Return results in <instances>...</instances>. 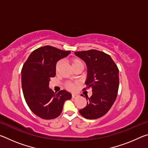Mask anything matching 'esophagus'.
Listing matches in <instances>:
<instances>
[{"label": "esophagus", "mask_w": 148, "mask_h": 148, "mask_svg": "<svg viewBox=\"0 0 148 148\" xmlns=\"http://www.w3.org/2000/svg\"><path fill=\"white\" fill-rule=\"evenodd\" d=\"M78 97H79V95H77V94H75V93L72 94V98H74V99H76Z\"/></svg>", "instance_id": "esophagus-1"}]
</instances>
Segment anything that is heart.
I'll use <instances>...</instances> for the list:
<instances>
[{"mask_svg": "<svg viewBox=\"0 0 148 148\" xmlns=\"http://www.w3.org/2000/svg\"><path fill=\"white\" fill-rule=\"evenodd\" d=\"M62 62L61 60H59V61L57 62V63L56 64V72H58L59 71V70L62 66ZM71 65H72V69L74 70L77 68L84 69L85 66V63L82 59H80L79 58H73L71 59ZM76 84L72 83V82H67V83H66V87L67 88V89L70 90V91H73V90H74L75 88H76Z\"/></svg>", "mask_w": 148, "mask_h": 148, "instance_id": "obj_1", "label": "heart"}]
</instances>
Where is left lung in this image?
Here are the masks:
<instances>
[{
	"label": "left lung",
	"mask_w": 148,
	"mask_h": 148,
	"mask_svg": "<svg viewBox=\"0 0 148 148\" xmlns=\"http://www.w3.org/2000/svg\"><path fill=\"white\" fill-rule=\"evenodd\" d=\"M75 54L86 62L87 66V87L92 89V96L86 97L87 106L79 112L88 119L104 116L117 98L119 89V69L108 54L99 50L76 51Z\"/></svg>",
	"instance_id": "obj_1"
}]
</instances>
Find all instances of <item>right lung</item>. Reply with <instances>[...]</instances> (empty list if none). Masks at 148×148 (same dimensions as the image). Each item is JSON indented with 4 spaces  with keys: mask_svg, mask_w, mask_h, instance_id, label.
<instances>
[{
    "mask_svg": "<svg viewBox=\"0 0 148 148\" xmlns=\"http://www.w3.org/2000/svg\"><path fill=\"white\" fill-rule=\"evenodd\" d=\"M70 53L45 46L34 50L23 64L21 84L24 98L30 110L42 119L57 118L65 101L71 99L72 95L65 90L55 93L49 88L50 79L56 76L57 61Z\"/></svg>",
    "mask_w": 148,
    "mask_h": 148,
    "instance_id": "1",
    "label": "right lung"
}]
</instances>
